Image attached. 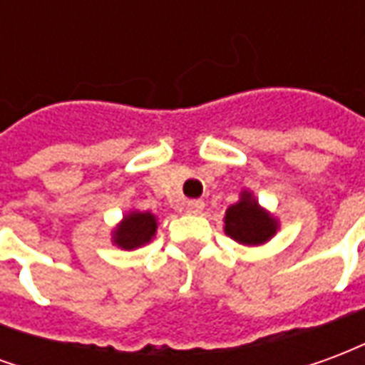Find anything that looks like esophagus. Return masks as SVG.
Masks as SVG:
<instances>
[{
  "label": "esophagus",
  "mask_w": 365,
  "mask_h": 365,
  "mask_svg": "<svg viewBox=\"0 0 365 365\" xmlns=\"http://www.w3.org/2000/svg\"><path fill=\"white\" fill-rule=\"evenodd\" d=\"M203 207H205V203H203L201 199H190V201H187V209H190V213H201V211H203Z\"/></svg>",
  "instance_id": "obj_1"
}]
</instances>
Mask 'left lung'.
I'll return each mask as SVG.
<instances>
[{"label":"left lung","mask_w":365,"mask_h":365,"mask_svg":"<svg viewBox=\"0 0 365 365\" xmlns=\"http://www.w3.org/2000/svg\"><path fill=\"white\" fill-rule=\"evenodd\" d=\"M225 230L240 245H262L274 237L275 221L262 211L248 193H242V199L227 209Z\"/></svg>","instance_id":"obj_1"}]
</instances>
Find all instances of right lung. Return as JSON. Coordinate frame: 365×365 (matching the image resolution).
Returning a JSON list of instances; mask_svg holds the SVG:
<instances>
[{"label":"right lung","instance_id":"obj_1","mask_svg":"<svg viewBox=\"0 0 365 365\" xmlns=\"http://www.w3.org/2000/svg\"><path fill=\"white\" fill-rule=\"evenodd\" d=\"M156 232V219L150 213H130L125 217V221L115 232V245L120 248H138V246L150 242V238Z\"/></svg>","mask_w":365,"mask_h":365}]
</instances>
